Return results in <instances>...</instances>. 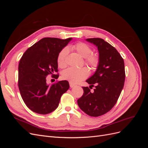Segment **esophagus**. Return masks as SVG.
<instances>
[{"label":"esophagus","mask_w":148,"mask_h":148,"mask_svg":"<svg viewBox=\"0 0 148 148\" xmlns=\"http://www.w3.org/2000/svg\"><path fill=\"white\" fill-rule=\"evenodd\" d=\"M70 88H73L75 86V84H73L72 83H70Z\"/></svg>","instance_id":"34e87169"}]
</instances>
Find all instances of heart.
Returning <instances> with one entry per match:
<instances>
[{
  "label": "heart",
  "instance_id": "b5f03b06",
  "mask_svg": "<svg viewBox=\"0 0 148 148\" xmlns=\"http://www.w3.org/2000/svg\"><path fill=\"white\" fill-rule=\"evenodd\" d=\"M83 58H85V64L90 66L92 69H96L99 63V57L96 54H91L92 49L87 44L79 42L71 47ZM69 53V49L64 48L59 52L57 57V63L59 66L64 67L66 65V57ZM89 72L87 69H75L73 67L67 69L62 72V78L72 83H77L87 78Z\"/></svg>",
  "mask_w": 148,
  "mask_h": 148
}]
</instances>
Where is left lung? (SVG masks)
I'll return each instance as SVG.
<instances>
[{
  "instance_id": "1",
  "label": "left lung",
  "mask_w": 148,
  "mask_h": 148,
  "mask_svg": "<svg viewBox=\"0 0 148 148\" xmlns=\"http://www.w3.org/2000/svg\"><path fill=\"white\" fill-rule=\"evenodd\" d=\"M86 41L97 47L99 63L97 69L83 87V95L78 99V105L84 112L98 117L109 112L117 102L124 86V61L116 49L101 38H89ZM93 86V92L90 88Z\"/></svg>"
}]
</instances>
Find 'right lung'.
Instances as JSON below:
<instances>
[{"instance_id":"right-lung-1","label":"right lung","mask_w":148,"mask_h":148,"mask_svg":"<svg viewBox=\"0 0 148 148\" xmlns=\"http://www.w3.org/2000/svg\"><path fill=\"white\" fill-rule=\"evenodd\" d=\"M72 38H44L28 48L18 65V88L25 104L34 112L47 114L55 110L60 97L69 89L66 80L49 85L46 77L59 75L57 57Z\"/></svg>"}]
</instances>
